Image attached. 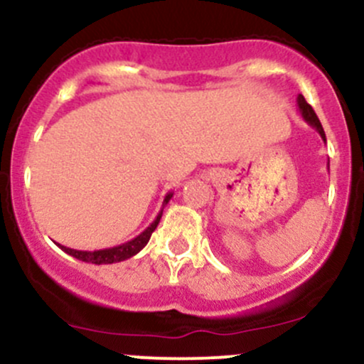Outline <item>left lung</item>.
Segmentation results:
<instances>
[{
    "label": "left lung",
    "mask_w": 364,
    "mask_h": 364,
    "mask_svg": "<svg viewBox=\"0 0 364 364\" xmlns=\"http://www.w3.org/2000/svg\"><path fill=\"white\" fill-rule=\"evenodd\" d=\"M297 109H299V114H301V117H303V119L306 121V123L310 124V127H314L315 130L318 132V135H321V137H322V141L326 142V134H324V128H322L321 121H318L317 114H315L314 109H311V105L308 104L306 100H304V97H303V95H297Z\"/></svg>",
    "instance_id": "obj_1"
}]
</instances>
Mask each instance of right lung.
<instances>
[{
    "mask_svg": "<svg viewBox=\"0 0 364 364\" xmlns=\"http://www.w3.org/2000/svg\"><path fill=\"white\" fill-rule=\"evenodd\" d=\"M172 196L174 193L168 192L167 196H165L164 199V204H161V209L160 213L156 215V218L153 220L151 225L148 227V229L142 230L139 236H135L134 240L127 241V243L123 245H117V247H112V248H104V250H95V252H84V250H73V248H67L63 247V245H58V247L61 248L65 253H68V255L75 257V259L82 260V262H90V264H97V266H100V264H114V262H123V260L130 259V257L137 255L139 252L142 250V248L148 245L149 237H151L153 230L156 229V225L160 223V218H161V213H164V208L167 205L168 200L172 199Z\"/></svg>",
    "mask_w": 364,
    "mask_h": 364,
    "instance_id": "1",
    "label": "right lung"
}]
</instances>
